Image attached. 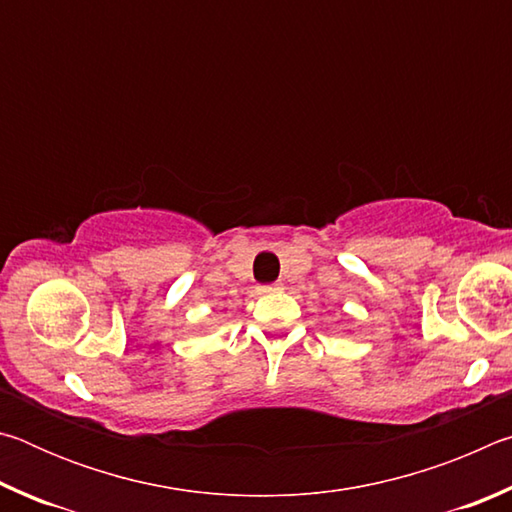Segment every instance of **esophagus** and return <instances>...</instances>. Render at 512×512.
<instances>
[{
	"label": "esophagus",
	"instance_id": "obj_1",
	"mask_svg": "<svg viewBox=\"0 0 512 512\" xmlns=\"http://www.w3.org/2000/svg\"><path fill=\"white\" fill-rule=\"evenodd\" d=\"M280 289H282V284L275 282V284H266V287H259L257 291L259 293H268V291H280Z\"/></svg>",
	"mask_w": 512,
	"mask_h": 512
}]
</instances>
